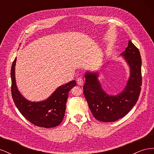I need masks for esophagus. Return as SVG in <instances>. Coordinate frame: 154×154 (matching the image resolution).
I'll use <instances>...</instances> for the list:
<instances>
[{
  "label": "esophagus",
  "mask_w": 154,
  "mask_h": 154,
  "mask_svg": "<svg viewBox=\"0 0 154 154\" xmlns=\"http://www.w3.org/2000/svg\"><path fill=\"white\" fill-rule=\"evenodd\" d=\"M77 83H78V85H82L83 84V83H84V80H83V78H82V77L78 78V80H77Z\"/></svg>",
  "instance_id": "34e87169"
}]
</instances>
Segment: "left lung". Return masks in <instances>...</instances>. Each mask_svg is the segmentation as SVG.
I'll return each mask as SVG.
<instances>
[{"label": "left lung", "mask_w": 154, "mask_h": 154, "mask_svg": "<svg viewBox=\"0 0 154 154\" xmlns=\"http://www.w3.org/2000/svg\"><path fill=\"white\" fill-rule=\"evenodd\" d=\"M122 55L130 67V76L124 91L110 96L103 91L97 74L87 72L83 94L94 118L103 122H112L124 117L136 105L142 85L141 58L138 48L129 40Z\"/></svg>", "instance_id": "8db88e82"}]
</instances>
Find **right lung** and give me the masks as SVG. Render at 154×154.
I'll use <instances>...</instances> for the list:
<instances>
[{
    "mask_svg": "<svg viewBox=\"0 0 154 154\" xmlns=\"http://www.w3.org/2000/svg\"><path fill=\"white\" fill-rule=\"evenodd\" d=\"M17 58L13 62L11 69V96L21 114L37 127L49 128L59 125L63 119L69 92L76 85L73 80L59 87L48 99L40 102H31L23 97L15 83V66Z\"/></svg>",
    "mask_w": 154,
    "mask_h": 154,
    "instance_id": "add662e5",
    "label": "right lung"
}]
</instances>
